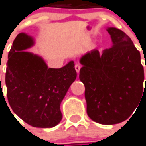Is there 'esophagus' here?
<instances>
[{"label":"esophagus","mask_w":146,"mask_h":146,"mask_svg":"<svg viewBox=\"0 0 146 146\" xmlns=\"http://www.w3.org/2000/svg\"><path fill=\"white\" fill-rule=\"evenodd\" d=\"M75 71H77V73H79V71H80V68H81V67H80V65H79V64H75Z\"/></svg>","instance_id":"obj_1"}]
</instances>
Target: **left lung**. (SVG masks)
I'll list each match as a JSON object with an SVG mask.
<instances>
[{"label":"left lung","mask_w":146,"mask_h":146,"mask_svg":"<svg viewBox=\"0 0 146 146\" xmlns=\"http://www.w3.org/2000/svg\"><path fill=\"white\" fill-rule=\"evenodd\" d=\"M107 31L111 48L83 55L79 79L85 86L89 117L101 124L113 125L127 119L140 104L144 68L131 38L115 27Z\"/></svg>","instance_id":"obj_1"}]
</instances>
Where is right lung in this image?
I'll use <instances>...</instances> for the list:
<instances>
[{
    "label": "right lung",
    "instance_id": "right-lung-1",
    "mask_svg": "<svg viewBox=\"0 0 146 146\" xmlns=\"http://www.w3.org/2000/svg\"><path fill=\"white\" fill-rule=\"evenodd\" d=\"M33 45V38L24 33L13 42L5 74L8 101L27 124L53 127L61 121L60 103L77 76L75 64L48 68L42 57L25 51Z\"/></svg>",
    "mask_w": 146,
    "mask_h": 146
}]
</instances>
